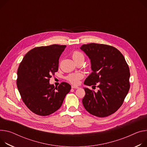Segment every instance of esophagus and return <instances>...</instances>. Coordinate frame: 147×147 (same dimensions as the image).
Returning a JSON list of instances; mask_svg holds the SVG:
<instances>
[{
	"label": "esophagus",
	"instance_id": "obj_1",
	"mask_svg": "<svg viewBox=\"0 0 147 147\" xmlns=\"http://www.w3.org/2000/svg\"><path fill=\"white\" fill-rule=\"evenodd\" d=\"M71 88H74V89H77V88H78L79 87L78 86H71Z\"/></svg>",
	"mask_w": 147,
	"mask_h": 147
}]
</instances>
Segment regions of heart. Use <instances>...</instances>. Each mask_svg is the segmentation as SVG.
Here are the masks:
<instances>
[{
	"mask_svg": "<svg viewBox=\"0 0 147 147\" xmlns=\"http://www.w3.org/2000/svg\"><path fill=\"white\" fill-rule=\"evenodd\" d=\"M72 58L76 63H77L80 61L84 60V56L83 53L78 51H74L72 53ZM83 78V74L80 73H71L68 75L66 77L67 80L73 84H78L80 79Z\"/></svg>",
	"mask_w": 147,
	"mask_h": 147,
	"instance_id": "b5f03b06",
	"label": "heart"
}]
</instances>
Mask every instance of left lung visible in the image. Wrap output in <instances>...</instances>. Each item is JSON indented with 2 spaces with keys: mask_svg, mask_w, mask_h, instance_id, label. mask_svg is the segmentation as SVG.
<instances>
[{
  "mask_svg": "<svg viewBox=\"0 0 147 147\" xmlns=\"http://www.w3.org/2000/svg\"><path fill=\"white\" fill-rule=\"evenodd\" d=\"M80 49L91 60L92 73L84 84L97 87V92L84 88L85 109L98 117L109 116L122 105L129 87V69L124 56L115 47L97 43L83 45Z\"/></svg>",
  "mask_w": 147,
  "mask_h": 147,
  "instance_id": "left-lung-1",
  "label": "left lung"
}]
</instances>
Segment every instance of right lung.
<instances>
[{"label":"right lung","instance_id":"right-lung-1","mask_svg":"<svg viewBox=\"0 0 147 147\" xmlns=\"http://www.w3.org/2000/svg\"><path fill=\"white\" fill-rule=\"evenodd\" d=\"M65 45L35 47L26 53L18 70L17 87L22 99L34 114L47 116L60 108L71 86L50 84L51 75L58 71L59 59Z\"/></svg>","mask_w":147,"mask_h":147}]
</instances>
